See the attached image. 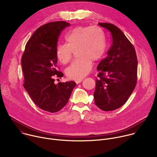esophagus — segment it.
<instances>
[{
    "label": "esophagus",
    "instance_id": "esophagus-1",
    "mask_svg": "<svg viewBox=\"0 0 157 157\" xmlns=\"http://www.w3.org/2000/svg\"><path fill=\"white\" fill-rule=\"evenodd\" d=\"M82 81V79H76V80H75V82H76V84H79V83H80Z\"/></svg>",
    "mask_w": 157,
    "mask_h": 157
}]
</instances>
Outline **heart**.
<instances>
[{
  "label": "heart",
  "instance_id": "b5f03b06",
  "mask_svg": "<svg viewBox=\"0 0 157 157\" xmlns=\"http://www.w3.org/2000/svg\"><path fill=\"white\" fill-rule=\"evenodd\" d=\"M66 44H58L55 55L62 64L68 63L73 52L78 57L66 70L67 76L81 79L91 71L93 61H98L105 52L104 32L98 27H78L65 36Z\"/></svg>",
  "mask_w": 157,
  "mask_h": 157
}]
</instances>
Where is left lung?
<instances>
[{
  "label": "left lung",
  "instance_id": "left-lung-1",
  "mask_svg": "<svg viewBox=\"0 0 157 157\" xmlns=\"http://www.w3.org/2000/svg\"><path fill=\"white\" fill-rule=\"evenodd\" d=\"M99 25L110 32L113 44L98 66L94 98L100 109L110 111L122 106L135 89L138 61L133 44L117 27L109 23Z\"/></svg>",
  "mask_w": 157,
  "mask_h": 157
}]
</instances>
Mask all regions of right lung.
<instances>
[{"label": "right lung", "instance_id": "1", "mask_svg": "<svg viewBox=\"0 0 157 157\" xmlns=\"http://www.w3.org/2000/svg\"><path fill=\"white\" fill-rule=\"evenodd\" d=\"M70 25L57 21L39 27L27 41L21 59L25 90L38 107L52 113L67 104L76 84L75 81L54 82L55 78L63 76L58 70L55 55L58 39Z\"/></svg>", "mask_w": 157, "mask_h": 157}]
</instances>
